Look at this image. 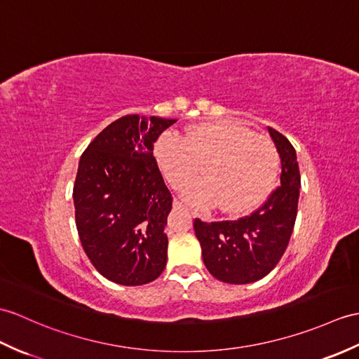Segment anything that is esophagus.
Listing matches in <instances>:
<instances>
[{"mask_svg": "<svg viewBox=\"0 0 359 359\" xmlns=\"http://www.w3.org/2000/svg\"><path fill=\"white\" fill-rule=\"evenodd\" d=\"M172 206L176 208V210H187L185 205H183L182 202H179V200H174V202H172Z\"/></svg>", "mask_w": 359, "mask_h": 359, "instance_id": "esophagus-1", "label": "esophagus"}]
</instances>
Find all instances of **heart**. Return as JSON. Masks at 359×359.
<instances>
[{
  "label": "heart",
  "mask_w": 359,
  "mask_h": 359,
  "mask_svg": "<svg viewBox=\"0 0 359 359\" xmlns=\"http://www.w3.org/2000/svg\"><path fill=\"white\" fill-rule=\"evenodd\" d=\"M154 159L165 180L179 188L182 197L208 210L220 203L223 212L245 214L255 210L272 193L280 170V156L269 139L232 121L193 125L185 137L165 131L154 145Z\"/></svg>",
  "instance_id": "heart-1"
}]
</instances>
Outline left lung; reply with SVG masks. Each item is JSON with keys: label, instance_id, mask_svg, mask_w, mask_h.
Wrapping results in <instances>:
<instances>
[{"label": "left lung", "instance_id": "1", "mask_svg": "<svg viewBox=\"0 0 359 359\" xmlns=\"http://www.w3.org/2000/svg\"><path fill=\"white\" fill-rule=\"evenodd\" d=\"M280 154V187L251 215L234 222H194L206 269L229 285H246L266 277L285 254L292 236L302 177L292 144L268 127Z\"/></svg>", "mask_w": 359, "mask_h": 359}]
</instances>
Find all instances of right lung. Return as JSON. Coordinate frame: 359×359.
<instances>
[{
	"mask_svg": "<svg viewBox=\"0 0 359 359\" xmlns=\"http://www.w3.org/2000/svg\"><path fill=\"white\" fill-rule=\"evenodd\" d=\"M176 121L122 116L81 156L73 187L78 234L97 272L118 285H147L166 266L172 197L153 144Z\"/></svg>",
	"mask_w": 359,
	"mask_h": 359,
	"instance_id": "right-lung-1",
	"label": "right lung"
}]
</instances>
